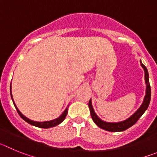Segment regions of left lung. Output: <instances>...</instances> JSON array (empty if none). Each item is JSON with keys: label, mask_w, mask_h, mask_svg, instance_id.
I'll list each match as a JSON object with an SVG mask.
<instances>
[{"label": "left lung", "mask_w": 157, "mask_h": 157, "mask_svg": "<svg viewBox=\"0 0 157 157\" xmlns=\"http://www.w3.org/2000/svg\"><path fill=\"white\" fill-rule=\"evenodd\" d=\"M141 67H143L144 71H145V83H146V94L144 98V101L141 107L139 108L137 112L134 113L133 116L128 118L127 120H124V121L119 122V123H108V122H105L103 120H101L99 119L96 113L94 112V109H93L92 104H91V100L89 101V108H90V111L91 117L94 123L97 124V126L100 127V128L103 129V130H108V131H112V132H119V131H123V130H127V129L130 128V127H132L134 124L137 123L138 120L140 119L142 115L144 114V112L146 111V109L149 107V102H150L151 99V88L150 85H149V73H148V70H147L146 67L141 63L140 60Z\"/></svg>", "instance_id": "1"}]
</instances>
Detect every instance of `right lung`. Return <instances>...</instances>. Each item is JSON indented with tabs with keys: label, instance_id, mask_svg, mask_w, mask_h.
<instances>
[{
	"label": "right lung",
	"instance_id": "obj_1",
	"mask_svg": "<svg viewBox=\"0 0 157 157\" xmlns=\"http://www.w3.org/2000/svg\"><path fill=\"white\" fill-rule=\"evenodd\" d=\"M10 90H11V89H10ZM11 97H12V101H13L14 105H15V107H16V110H17V112L19 113V115L20 116V117H21L23 120H24L26 122H27L28 123L31 124V125L35 126V127H40V128H50V127H56V126L59 125V123H61L64 120L65 117H66L67 114V109H65L64 112L62 113L61 116H59V117H58L57 119H56V120H51V121H46V122L33 121V120H30V119H28V118H27L26 116H23L21 112H19V109H18L17 107H16V105H15V102H14V101H13V98H12V91H11Z\"/></svg>",
	"mask_w": 157,
	"mask_h": 157
}]
</instances>
